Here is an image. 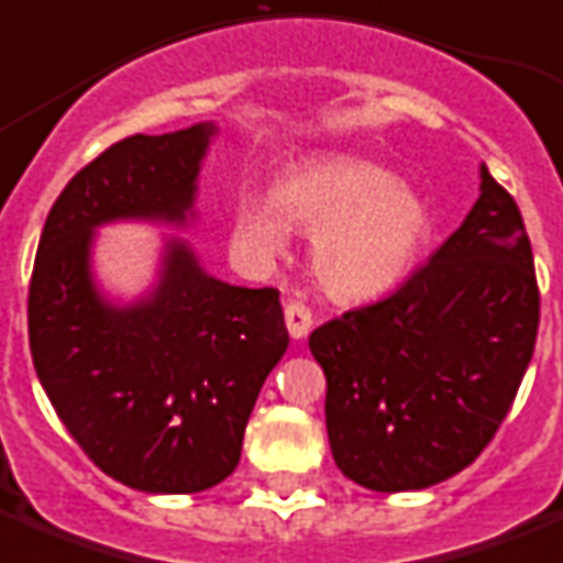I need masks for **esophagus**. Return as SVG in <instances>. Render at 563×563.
<instances>
[{
  "instance_id": "obj_1",
  "label": "esophagus",
  "mask_w": 563,
  "mask_h": 563,
  "mask_svg": "<svg viewBox=\"0 0 563 563\" xmlns=\"http://www.w3.org/2000/svg\"><path fill=\"white\" fill-rule=\"evenodd\" d=\"M285 322L287 331H290L292 339L308 336V331L313 328V310L299 299H287L285 301Z\"/></svg>"
}]
</instances>
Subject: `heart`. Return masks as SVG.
I'll return each instance as SVG.
<instances>
[{
  "instance_id": "b5f03b06",
  "label": "heart",
  "mask_w": 563,
  "mask_h": 563,
  "mask_svg": "<svg viewBox=\"0 0 563 563\" xmlns=\"http://www.w3.org/2000/svg\"><path fill=\"white\" fill-rule=\"evenodd\" d=\"M290 227L313 235V271L339 299H371L411 273L431 232L429 209L391 172L356 157L299 166L273 195L241 192L232 203V250L267 264L287 250Z\"/></svg>"
}]
</instances>
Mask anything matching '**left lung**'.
<instances>
[{
	"label": "left lung",
	"mask_w": 563,
	"mask_h": 563,
	"mask_svg": "<svg viewBox=\"0 0 563 563\" xmlns=\"http://www.w3.org/2000/svg\"><path fill=\"white\" fill-rule=\"evenodd\" d=\"M541 292L515 198L481 166L466 221L391 296L310 333L342 475L426 489L492 443L536 351Z\"/></svg>",
	"instance_id": "8db88e82"
}]
</instances>
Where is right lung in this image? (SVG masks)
<instances>
[{"instance_id":"add662e5","label":"right lung","mask_w":563,"mask_h":563,"mask_svg":"<svg viewBox=\"0 0 563 563\" xmlns=\"http://www.w3.org/2000/svg\"><path fill=\"white\" fill-rule=\"evenodd\" d=\"M209 134H132L82 166L51 207L27 287L34 368L68 434L109 477L161 495L232 475L255 397L290 342L276 287L224 285L180 241L132 308H111L91 285L95 227L187 218Z\"/></svg>"}]
</instances>
